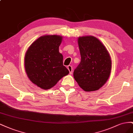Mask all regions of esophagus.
<instances>
[{
    "label": "esophagus",
    "mask_w": 133,
    "mask_h": 133,
    "mask_svg": "<svg viewBox=\"0 0 133 133\" xmlns=\"http://www.w3.org/2000/svg\"><path fill=\"white\" fill-rule=\"evenodd\" d=\"M67 69H68V70H69V71H70V74H72V70H73L72 67L70 65H69V66H67Z\"/></svg>",
    "instance_id": "34e87169"
}]
</instances>
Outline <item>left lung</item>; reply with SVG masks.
<instances>
[{
    "instance_id": "1",
    "label": "left lung",
    "mask_w": 133,
    "mask_h": 133,
    "mask_svg": "<svg viewBox=\"0 0 133 133\" xmlns=\"http://www.w3.org/2000/svg\"><path fill=\"white\" fill-rule=\"evenodd\" d=\"M77 41L81 59L74 70V78L85 91L97 90L110 75L111 57L105 45L94 36L79 37Z\"/></svg>"
}]
</instances>
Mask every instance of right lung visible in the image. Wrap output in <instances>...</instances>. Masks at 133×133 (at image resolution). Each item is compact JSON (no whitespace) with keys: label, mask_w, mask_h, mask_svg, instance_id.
Returning <instances> with one entry per match:
<instances>
[{"label":"right lung","mask_w":133,"mask_h":133,"mask_svg":"<svg viewBox=\"0 0 133 133\" xmlns=\"http://www.w3.org/2000/svg\"><path fill=\"white\" fill-rule=\"evenodd\" d=\"M62 36L44 35L32 43L24 57L26 74L33 83L43 90L53 88L69 74L59 52Z\"/></svg>","instance_id":"1"}]
</instances>
